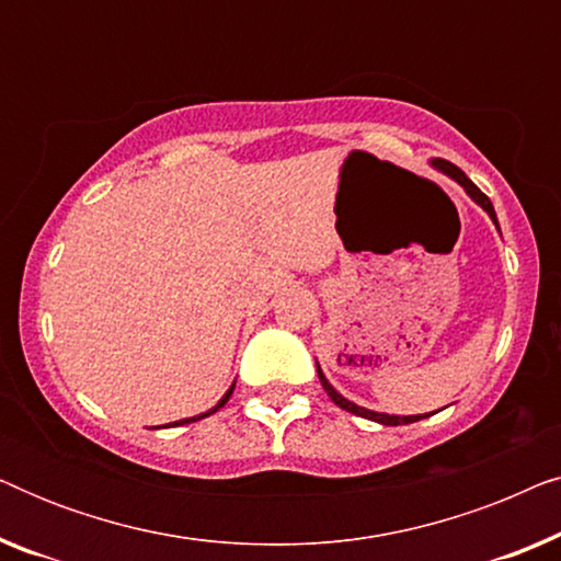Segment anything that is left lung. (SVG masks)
<instances>
[{
    "instance_id": "8db88e82",
    "label": "left lung",
    "mask_w": 561,
    "mask_h": 561,
    "mask_svg": "<svg viewBox=\"0 0 561 561\" xmlns=\"http://www.w3.org/2000/svg\"><path fill=\"white\" fill-rule=\"evenodd\" d=\"M428 163H432V168H436V171H442L444 175H449L451 181H457L459 186L465 188V194L472 198L474 204L480 206L482 211H488V217L493 219V225H495V229L497 232H501V227H497V217H495V209H493V204H490V198L482 194V191L474 186V183L467 179V175L459 171V168L455 165V163H449V160H444V158H432L428 160ZM317 373H319V380H321V386H324V390H327V396L332 398V401L340 405V409H344V411H350V413H355V416H363V419H370V421H375V424H382V426H401V424H413V421H419L421 416H396V413H380V411H370V409H365V405H357V403H352L350 398H344L340 390H336L332 382L327 380V375H324V370H321V365L317 363ZM426 416V413H424Z\"/></svg>"
}]
</instances>
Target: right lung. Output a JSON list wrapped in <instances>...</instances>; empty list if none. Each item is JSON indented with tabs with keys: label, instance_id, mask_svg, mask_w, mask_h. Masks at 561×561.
<instances>
[{
	"label": "right lung",
	"instance_id": "add662e5",
	"mask_svg": "<svg viewBox=\"0 0 561 561\" xmlns=\"http://www.w3.org/2000/svg\"><path fill=\"white\" fill-rule=\"evenodd\" d=\"M232 390H234V382L232 386H229V390L225 396L219 398V403L217 405H211L209 411H204V413H198V416H191V419H181V421H173V424H163V426H152V428H168V426H183V424H194V421H202V419H206V416H211V413H217L221 405H225L227 401H229V396H232Z\"/></svg>",
	"mask_w": 561,
	"mask_h": 561
}]
</instances>
